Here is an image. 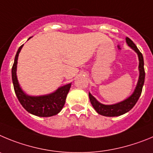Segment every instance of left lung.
Wrapping results in <instances>:
<instances>
[{"label": "left lung", "mask_w": 153, "mask_h": 153, "mask_svg": "<svg viewBox=\"0 0 153 153\" xmlns=\"http://www.w3.org/2000/svg\"><path fill=\"white\" fill-rule=\"evenodd\" d=\"M126 43L128 46L131 47L133 50L137 53L139 57V71H140V76H139L138 82H137V87L135 89L134 92L132 94V95L130 96L126 100L117 103V104H112V105H105V104H100L94 97L93 96L89 93V98L91 103L92 106L94 108L96 111L100 115L105 117H117L126 114V112L130 111V110L134 107V105L137 104V100L140 98L141 95L143 87L144 85V81H145V70H144V61L143 55L140 53L138 48L135 45L134 42L130 39L126 37Z\"/></svg>", "instance_id": "1"}]
</instances>
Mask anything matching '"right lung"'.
Listing matches in <instances>:
<instances>
[{
  "mask_svg": "<svg viewBox=\"0 0 153 153\" xmlns=\"http://www.w3.org/2000/svg\"><path fill=\"white\" fill-rule=\"evenodd\" d=\"M30 39V38H29ZM23 45L16 52L12 67V81L15 94L23 108L30 114L38 117H52L62 111L65 103L67 94L71 88V83L60 87L55 92L43 96H30L26 94L19 85L16 77V65L18 56Z\"/></svg>",
  "mask_w": 153,
  "mask_h": 153,
  "instance_id": "add662e5",
  "label": "right lung"
}]
</instances>
